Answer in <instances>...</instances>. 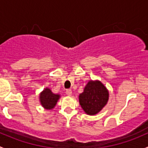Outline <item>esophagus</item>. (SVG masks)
Instances as JSON below:
<instances>
[{
  "label": "esophagus",
  "instance_id": "34e87169",
  "mask_svg": "<svg viewBox=\"0 0 148 148\" xmlns=\"http://www.w3.org/2000/svg\"><path fill=\"white\" fill-rule=\"evenodd\" d=\"M66 94L68 96H71V94H72V92H71V89H66Z\"/></svg>",
  "mask_w": 148,
  "mask_h": 148
}]
</instances>
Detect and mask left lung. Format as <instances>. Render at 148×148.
I'll return each mask as SVG.
<instances>
[{
    "mask_svg": "<svg viewBox=\"0 0 148 148\" xmlns=\"http://www.w3.org/2000/svg\"><path fill=\"white\" fill-rule=\"evenodd\" d=\"M109 93L99 81H89L79 95V103L84 111L89 115L96 114L106 105Z\"/></svg>",
    "mask_w": 148,
    "mask_h": 148,
    "instance_id": "1",
    "label": "left lung"
}]
</instances>
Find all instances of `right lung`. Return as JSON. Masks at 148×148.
Instances as JSON below:
<instances>
[{
  "instance_id": "obj_1",
  "label": "right lung",
  "mask_w": 148,
  "mask_h": 148,
  "mask_svg": "<svg viewBox=\"0 0 148 148\" xmlns=\"http://www.w3.org/2000/svg\"><path fill=\"white\" fill-rule=\"evenodd\" d=\"M60 95L53 94L49 88H46L40 95V102L44 108L51 110L54 107Z\"/></svg>"
}]
</instances>
